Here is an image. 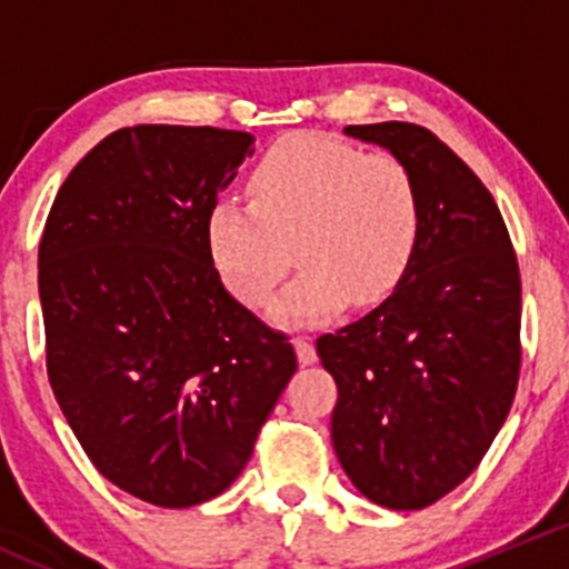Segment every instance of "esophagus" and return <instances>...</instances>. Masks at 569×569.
Segmentation results:
<instances>
[{"instance_id":"1","label":"esophagus","mask_w":569,"mask_h":569,"mask_svg":"<svg viewBox=\"0 0 569 569\" xmlns=\"http://www.w3.org/2000/svg\"><path fill=\"white\" fill-rule=\"evenodd\" d=\"M295 347H297V358H300L302 366L317 363V347H313L311 338H308V336L295 338Z\"/></svg>"}]
</instances>
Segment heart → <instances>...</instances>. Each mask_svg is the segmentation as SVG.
<instances>
[{"label":"heart","instance_id":"obj_1","mask_svg":"<svg viewBox=\"0 0 569 569\" xmlns=\"http://www.w3.org/2000/svg\"><path fill=\"white\" fill-rule=\"evenodd\" d=\"M248 189L250 203L211 206L209 258L239 302L261 308L283 280L291 248L300 272L272 306L286 325L327 317L347 300L377 306L421 244V187L391 153L295 134L263 153Z\"/></svg>","mask_w":569,"mask_h":569}]
</instances>
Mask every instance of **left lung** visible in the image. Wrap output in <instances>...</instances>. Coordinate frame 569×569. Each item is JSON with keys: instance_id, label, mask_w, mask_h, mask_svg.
<instances>
[{"instance_id": "obj_1", "label": "left lung", "mask_w": 569, "mask_h": 569, "mask_svg": "<svg viewBox=\"0 0 569 569\" xmlns=\"http://www.w3.org/2000/svg\"><path fill=\"white\" fill-rule=\"evenodd\" d=\"M407 164L423 231L382 306L317 338L338 386L332 449L352 485L388 509H423L487 455L520 377V269L479 176L416 123L347 126Z\"/></svg>"}]
</instances>
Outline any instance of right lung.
<instances>
[{"mask_svg":"<svg viewBox=\"0 0 569 569\" xmlns=\"http://www.w3.org/2000/svg\"><path fill=\"white\" fill-rule=\"evenodd\" d=\"M256 137L146 123L104 137L46 217V371L104 479L183 509L220 496L297 371L289 336L222 286L206 217Z\"/></svg>","mask_w":569,"mask_h":569,"instance_id":"1","label":"right lung"}]
</instances>
